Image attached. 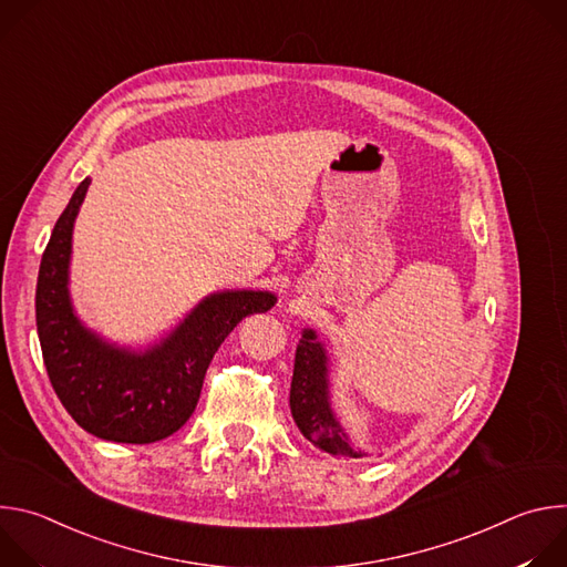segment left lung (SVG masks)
<instances>
[{
	"instance_id": "left-lung-1",
	"label": "left lung",
	"mask_w": 567,
	"mask_h": 567,
	"mask_svg": "<svg viewBox=\"0 0 567 567\" xmlns=\"http://www.w3.org/2000/svg\"><path fill=\"white\" fill-rule=\"evenodd\" d=\"M289 406L300 433L320 451L346 457L365 455L352 446L350 435L332 409L330 357L311 328L302 330L296 348Z\"/></svg>"
}]
</instances>
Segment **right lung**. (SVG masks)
<instances>
[{
    "mask_svg": "<svg viewBox=\"0 0 567 567\" xmlns=\"http://www.w3.org/2000/svg\"><path fill=\"white\" fill-rule=\"evenodd\" d=\"M92 179L73 190L44 249L35 320L51 385L66 413L87 433L123 444H152L193 415L204 374L233 328L276 305L274 291L226 289L199 300L147 348L112 343L78 318L69 293L71 239Z\"/></svg>",
    "mask_w": 567,
    "mask_h": 567,
    "instance_id": "add662e5",
    "label": "right lung"
}]
</instances>
